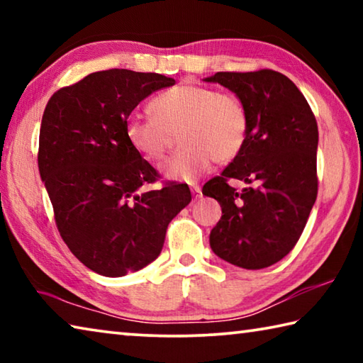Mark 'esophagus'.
<instances>
[{"mask_svg":"<svg viewBox=\"0 0 363 363\" xmlns=\"http://www.w3.org/2000/svg\"><path fill=\"white\" fill-rule=\"evenodd\" d=\"M190 190H192V195H194L195 200L200 199V196H201V187L200 186H196V184H194V186L190 187Z\"/></svg>","mask_w":363,"mask_h":363,"instance_id":"obj_1","label":"esophagus"}]
</instances>
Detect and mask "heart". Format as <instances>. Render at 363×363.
Returning <instances> with one entry per match:
<instances>
[{"label": "heart", "mask_w": 363, "mask_h": 363, "mask_svg": "<svg viewBox=\"0 0 363 363\" xmlns=\"http://www.w3.org/2000/svg\"><path fill=\"white\" fill-rule=\"evenodd\" d=\"M150 118L131 116L126 139L150 162H160L179 133L184 145L167 163L163 174L174 181L194 182L214 162L235 160L248 139L250 116L242 99L210 86L177 84L149 104Z\"/></svg>", "instance_id": "obj_1"}]
</instances>
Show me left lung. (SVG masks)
Segmentation results:
<instances>
[{
  "label": "left lung",
  "mask_w": 363,
  "mask_h": 363,
  "mask_svg": "<svg viewBox=\"0 0 363 363\" xmlns=\"http://www.w3.org/2000/svg\"><path fill=\"white\" fill-rule=\"evenodd\" d=\"M206 82L235 93L250 116L240 155L203 186V195L223 208L210 245L233 266L269 267L294 248L315 203V116L296 84L280 72H218ZM232 179L252 186L238 193L228 184Z\"/></svg>",
  "instance_id": "obj_1"
}]
</instances>
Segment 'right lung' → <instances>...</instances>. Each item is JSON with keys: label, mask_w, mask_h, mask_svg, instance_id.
<instances>
[{"label": "right lung", "mask_w": 363, "mask_h": 363, "mask_svg": "<svg viewBox=\"0 0 363 363\" xmlns=\"http://www.w3.org/2000/svg\"><path fill=\"white\" fill-rule=\"evenodd\" d=\"M176 82L126 69L96 72L52 94L40 130L38 168L57 230L86 267L123 277L162 253L168 224L192 194L163 182L126 139V121L153 91Z\"/></svg>", "instance_id": "obj_1"}]
</instances>
